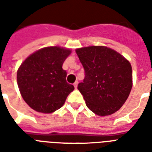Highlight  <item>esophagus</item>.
Masks as SVG:
<instances>
[{
	"label": "esophagus",
	"instance_id": "obj_1",
	"mask_svg": "<svg viewBox=\"0 0 152 152\" xmlns=\"http://www.w3.org/2000/svg\"><path fill=\"white\" fill-rule=\"evenodd\" d=\"M73 86H74V88L76 89V88H77V86H78V81H76V82L73 83Z\"/></svg>",
	"mask_w": 152,
	"mask_h": 152
}]
</instances>
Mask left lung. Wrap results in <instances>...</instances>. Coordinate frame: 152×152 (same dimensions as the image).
Listing matches in <instances>:
<instances>
[{"label":"left lung","instance_id":"8db88e82","mask_svg":"<svg viewBox=\"0 0 152 152\" xmlns=\"http://www.w3.org/2000/svg\"><path fill=\"white\" fill-rule=\"evenodd\" d=\"M76 52L85 70V78L77 88L88 109L102 117L117 112L132 89L130 62L114 50L103 46L82 47Z\"/></svg>","mask_w":152,"mask_h":152}]
</instances>
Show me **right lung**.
Masks as SVG:
<instances>
[{
    "instance_id": "right-lung-1",
    "label": "right lung",
    "mask_w": 152,
    "mask_h": 152,
    "mask_svg": "<svg viewBox=\"0 0 152 152\" xmlns=\"http://www.w3.org/2000/svg\"><path fill=\"white\" fill-rule=\"evenodd\" d=\"M70 49L44 47L28 56L17 70V83L26 103L34 110L51 113L60 109L74 90L67 83L62 64Z\"/></svg>"
}]
</instances>
